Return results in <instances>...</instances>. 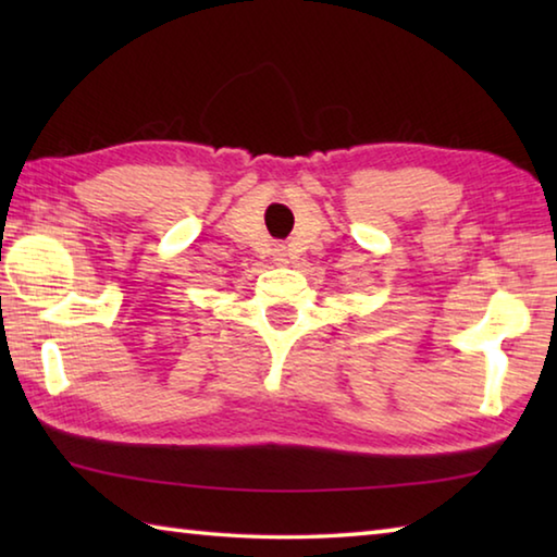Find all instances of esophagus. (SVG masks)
<instances>
[{"mask_svg": "<svg viewBox=\"0 0 557 557\" xmlns=\"http://www.w3.org/2000/svg\"><path fill=\"white\" fill-rule=\"evenodd\" d=\"M277 260H285V252H280V258Z\"/></svg>", "mask_w": 557, "mask_h": 557, "instance_id": "obj_1", "label": "esophagus"}]
</instances>
